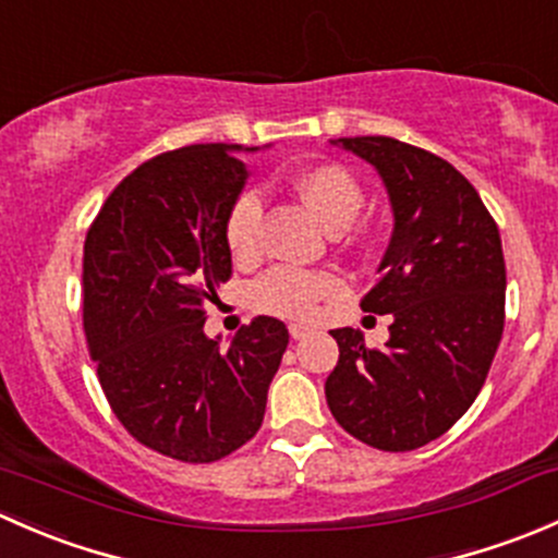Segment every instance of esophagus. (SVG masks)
Here are the masks:
<instances>
[{"instance_id": "esophagus-1", "label": "esophagus", "mask_w": 558, "mask_h": 558, "mask_svg": "<svg viewBox=\"0 0 558 558\" xmlns=\"http://www.w3.org/2000/svg\"><path fill=\"white\" fill-rule=\"evenodd\" d=\"M289 335L294 337V340H302V337L311 335V329H307V326H302V324H289Z\"/></svg>"}]
</instances>
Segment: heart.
I'll list each match as a JSON object with an SVG mask.
<instances>
[{"instance_id":"1","label":"heart","mask_w":558,"mask_h":558,"mask_svg":"<svg viewBox=\"0 0 558 558\" xmlns=\"http://www.w3.org/2000/svg\"><path fill=\"white\" fill-rule=\"evenodd\" d=\"M296 194L326 227H345L353 221L364 199L359 180L340 165L311 167L294 180ZM264 202L256 191H243L229 207L223 238L240 262H251L262 251ZM340 291V278L329 269H305L278 264L247 286V302L253 311L286 318H307L320 300Z\"/></svg>"}]
</instances>
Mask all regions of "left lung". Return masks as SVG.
Instances as JSON below:
<instances>
[{"label": "left lung", "mask_w": 558, "mask_h": 558, "mask_svg": "<svg viewBox=\"0 0 558 558\" xmlns=\"http://www.w3.org/2000/svg\"><path fill=\"white\" fill-rule=\"evenodd\" d=\"M369 161L393 210L391 243L362 311L393 315L384 348L335 329L326 378L337 424L378 451H413L446 435L486 384L505 326L499 229L453 165L393 137H340Z\"/></svg>", "instance_id": "obj_1"}]
</instances>
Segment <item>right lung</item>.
I'll return each instance as SVG.
<instances>
[{
    "label": "right lung",
    "instance_id": "add662e5",
    "mask_svg": "<svg viewBox=\"0 0 558 558\" xmlns=\"http://www.w3.org/2000/svg\"><path fill=\"white\" fill-rule=\"evenodd\" d=\"M243 145L145 161L107 196L83 245V331L123 429L156 453L210 464L258 432L289 329L258 315L221 351L205 307L232 278L223 238Z\"/></svg>",
    "mask_w": 558,
    "mask_h": 558
}]
</instances>
